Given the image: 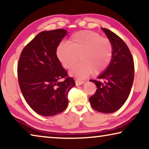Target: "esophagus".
Returning a JSON list of instances; mask_svg holds the SVG:
<instances>
[{"label":"esophagus","instance_id":"34e87169","mask_svg":"<svg viewBox=\"0 0 149 149\" xmlns=\"http://www.w3.org/2000/svg\"><path fill=\"white\" fill-rule=\"evenodd\" d=\"M84 83L83 81H80V80H75V84H76V86H80V85H82Z\"/></svg>","mask_w":149,"mask_h":149}]
</instances>
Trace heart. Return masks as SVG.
Returning <instances> with one entry per match:
<instances>
[{"label":"heart","instance_id":"obj_1","mask_svg":"<svg viewBox=\"0 0 149 149\" xmlns=\"http://www.w3.org/2000/svg\"><path fill=\"white\" fill-rule=\"evenodd\" d=\"M67 44L60 43L56 56L65 69H70L79 60L81 63L70 70V74L84 79L93 73L97 75L107 69L113 56V46L107 38L98 33L84 30L70 38Z\"/></svg>","mask_w":149,"mask_h":149}]
</instances>
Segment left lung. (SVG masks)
Here are the masks:
<instances>
[{"label": "left lung", "mask_w": 149, "mask_h": 149, "mask_svg": "<svg viewBox=\"0 0 149 149\" xmlns=\"http://www.w3.org/2000/svg\"><path fill=\"white\" fill-rule=\"evenodd\" d=\"M113 46V56L107 69L91 79L97 86L89 101L92 108L103 113H111L121 108L130 94L134 79V62L128 46L111 30L101 28Z\"/></svg>", "instance_id": "obj_1"}]
</instances>
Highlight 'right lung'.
<instances>
[{"label": "right lung", "mask_w": 149, "mask_h": 149, "mask_svg": "<svg viewBox=\"0 0 149 149\" xmlns=\"http://www.w3.org/2000/svg\"><path fill=\"white\" fill-rule=\"evenodd\" d=\"M68 34L63 29L43 31L22 49L18 79L28 105L42 116H53L68 107V94L75 86L56 56V49Z\"/></svg>", "instance_id": "right-lung-1"}]
</instances>
